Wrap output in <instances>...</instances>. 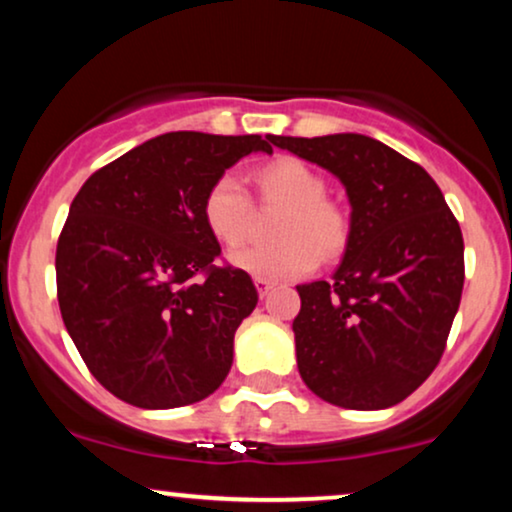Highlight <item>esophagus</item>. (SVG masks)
Here are the masks:
<instances>
[{
	"instance_id": "obj_1",
	"label": "esophagus",
	"mask_w": 512,
	"mask_h": 512,
	"mask_svg": "<svg viewBox=\"0 0 512 512\" xmlns=\"http://www.w3.org/2000/svg\"><path fill=\"white\" fill-rule=\"evenodd\" d=\"M255 286H257V293H260V296H267V293L272 291L274 281H269V279H262V276H255Z\"/></svg>"
}]
</instances>
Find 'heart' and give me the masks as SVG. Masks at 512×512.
<instances>
[{"instance_id": "b5f03b06", "label": "heart", "mask_w": 512, "mask_h": 512, "mask_svg": "<svg viewBox=\"0 0 512 512\" xmlns=\"http://www.w3.org/2000/svg\"><path fill=\"white\" fill-rule=\"evenodd\" d=\"M257 192L264 204H284L272 245H243L231 252L238 269L262 279H296L313 272L317 260L342 255L349 243V214L342 204L325 197L327 182L313 166L298 158L284 156L264 163L255 173ZM202 216L209 233L219 243H243L250 231L252 199L243 180L223 173L209 185L202 202Z\"/></svg>"}]
</instances>
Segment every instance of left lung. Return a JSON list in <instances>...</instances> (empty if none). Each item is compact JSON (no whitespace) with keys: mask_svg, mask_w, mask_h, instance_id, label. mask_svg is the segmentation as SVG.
<instances>
[{"mask_svg":"<svg viewBox=\"0 0 512 512\" xmlns=\"http://www.w3.org/2000/svg\"><path fill=\"white\" fill-rule=\"evenodd\" d=\"M337 175L351 202L344 260L330 281L296 286L298 373L325 402L387 409L443 356L460 308L464 240L436 180L363 134L269 137Z\"/></svg>","mask_w":512,"mask_h":512,"instance_id":"obj_1","label":"left lung"}]
</instances>
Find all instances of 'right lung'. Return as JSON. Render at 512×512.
<instances>
[{"label":"right lung","mask_w":512,"mask_h":512,"mask_svg":"<svg viewBox=\"0 0 512 512\" xmlns=\"http://www.w3.org/2000/svg\"><path fill=\"white\" fill-rule=\"evenodd\" d=\"M272 154L269 137L168 132L88 178L57 240V301L105 390L142 409L209 397L257 305L250 274L219 264L202 202L233 163Z\"/></svg>","instance_id":"obj_1"}]
</instances>
